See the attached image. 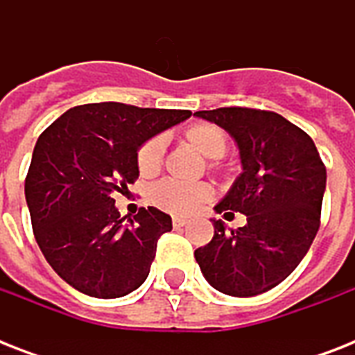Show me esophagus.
Masks as SVG:
<instances>
[{"label": "esophagus", "instance_id": "34e87169", "mask_svg": "<svg viewBox=\"0 0 355 355\" xmlns=\"http://www.w3.org/2000/svg\"><path fill=\"white\" fill-rule=\"evenodd\" d=\"M186 225H188V221L182 219V217H173V227L175 228H184Z\"/></svg>", "mask_w": 355, "mask_h": 355}]
</instances>
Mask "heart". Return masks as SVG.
<instances>
[{
    "label": "heart",
    "instance_id": "1",
    "mask_svg": "<svg viewBox=\"0 0 355 355\" xmlns=\"http://www.w3.org/2000/svg\"><path fill=\"white\" fill-rule=\"evenodd\" d=\"M186 138L200 155L208 158H221L227 150V134L216 125L200 123L186 130ZM164 156V139L153 138L139 149L138 167L144 175L155 173L162 164ZM211 195V189L206 184L180 182L175 178H166L153 188V200L162 210L171 211L177 216H188L199 208Z\"/></svg>",
    "mask_w": 355,
    "mask_h": 355
}]
</instances>
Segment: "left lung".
Returning a JSON list of instances; mask_svg holds the SVG:
<instances>
[{
  "mask_svg": "<svg viewBox=\"0 0 355 355\" xmlns=\"http://www.w3.org/2000/svg\"><path fill=\"white\" fill-rule=\"evenodd\" d=\"M193 116L227 130L239 150L241 175L214 210L247 217L237 230L211 219L216 232L195 250V259L217 291L261 295L286 280L311 247L319 230L326 167L313 139L280 114L217 108Z\"/></svg>",
  "mask_w": 355,
  "mask_h": 355,
  "instance_id": "obj_1",
  "label": "left lung"
}]
</instances>
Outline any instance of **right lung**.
Here are the masks:
<instances>
[{
	"label": "right lung",
	"instance_id": "right-lung-1",
	"mask_svg": "<svg viewBox=\"0 0 355 355\" xmlns=\"http://www.w3.org/2000/svg\"><path fill=\"white\" fill-rule=\"evenodd\" d=\"M189 110L92 103L69 108L40 134L25 200L44 258L64 282L96 298H119L149 276L156 241L173 228L155 206L119 216L114 195L139 177V147L186 121Z\"/></svg>",
	"mask_w": 355,
	"mask_h": 355
}]
</instances>
